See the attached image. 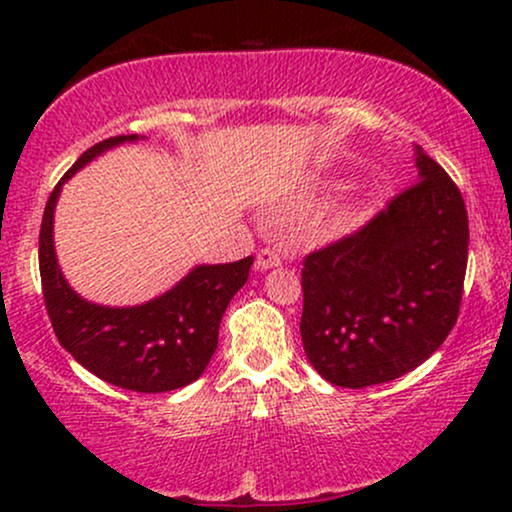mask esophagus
<instances>
[{
	"instance_id": "obj_1",
	"label": "esophagus",
	"mask_w": 512,
	"mask_h": 512,
	"mask_svg": "<svg viewBox=\"0 0 512 512\" xmlns=\"http://www.w3.org/2000/svg\"><path fill=\"white\" fill-rule=\"evenodd\" d=\"M255 264H257V269H260V272H267V269L279 267L281 255L274 248H264L260 255H257V262Z\"/></svg>"
}]
</instances>
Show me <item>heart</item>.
<instances>
[{"instance_id":"b5f03b06","label":"heart","mask_w":512,"mask_h":512,"mask_svg":"<svg viewBox=\"0 0 512 512\" xmlns=\"http://www.w3.org/2000/svg\"><path fill=\"white\" fill-rule=\"evenodd\" d=\"M351 221H354V219H351V211H346V209L342 211V209H339L337 216H334L332 223H330V231H332V233H344L346 228L351 226Z\"/></svg>"}]
</instances>
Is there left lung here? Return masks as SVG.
<instances>
[{"label":"left lung","mask_w":512,"mask_h":512,"mask_svg":"<svg viewBox=\"0 0 512 512\" xmlns=\"http://www.w3.org/2000/svg\"><path fill=\"white\" fill-rule=\"evenodd\" d=\"M419 180L354 236L305 257L301 337L327 383H390L445 342L460 313L469 221L450 175L414 146Z\"/></svg>","instance_id":"obj_1"}]
</instances>
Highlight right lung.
Returning <instances> with one entry per match:
<instances>
[{"instance_id":"right-lung-1","label":"right lung","mask_w":512,"mask_h":512,"mask_svg":"<svg viewBox=\"0 0 512 512\" xmlns=\"http://www.w3.org/2000/svg\"><path fill=\"white\" fill-rule=\"evenodd\" d=\"M139 139L144 137L122 134L91 146L57 182L40 226V279L52 330L76 363L122 390L170 392L195 383L209 366L221 317L248 281L252 257L197 264L173 289L125 308L86 301L69 286L55 252V209L64 182L105 151Z\"/></svg>"}]
</instances>
